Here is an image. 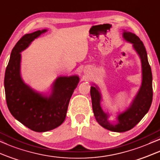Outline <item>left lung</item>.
Listing matches in <instances>:
<instances>
[{
  "mask_svg": "<svg viewBox=\"0 0 160 160\" xmlns=\"http://www.w3.org/2000/svg\"><path fill=\"white\" fill-rule=\"evenodd\" d=\"M123 37L127 41L133 44L135 50L139 55L142 63V80L140 91L128 110L118 116V123L112 124L108 121V115L103 111L100 105L101 94L97 87H91V97L92 108L96 120L105 129L117 132L130 130L141 121L148 112L153 99L152 73L148 63L146 48L140 38L135 33L124 31Z\"/></svg>",
  "mask_w": 160,
  "mask_h": 160,
  "instance_id": "left-lung-1",
  "label": "left lung"
}]
</instances>
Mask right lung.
Here are the masks:
<instances>
[{
  "label": "right lung",
  "mask_w": 160,
  "mask_h": 160,
  "mask_svg": "<svg viewBox=\"0 0 160 160\" xmlns=\"http://www.w3.org/2000/svg\"><path fill=\"white\" fill-rule=\"evenodd\" d=\"M45 31L25 34L17 42L4 78L6 104L10 112L23 125L38 132L52 130L64 121L70 98L79 82L78 76L60 77L53 84L52 94L46 97L22 81L20 72V52Z\"/></svg>",
  "instance_id": "add662e5"
}]
</instances>
